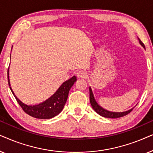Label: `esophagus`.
Masks as SVG:
<instances>
[{
  "label": "esophagus",
  "instance_id": "1",
  "mask_svg": "<svg viewBox=\"0 0 153 153\" xmlns=\"http://www.w3.org/2000/svg\"><path fill=\"white\" fill-rule=\"evenodd\" d=\"M76 76L78 78H85L87 76V73L85 72V71H79L78 72L76 73Z\"/></svg>",
  "mask_w": 153,
  "mask_h": 153
}]
</instances>
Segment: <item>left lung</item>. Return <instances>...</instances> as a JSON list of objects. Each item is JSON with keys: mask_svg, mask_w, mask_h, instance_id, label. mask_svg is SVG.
I'll return each mask as SVG.
<instances>
[{"mask_svg": "<svg viewBox=\"0 0 153 153\" xmlns=\"http://www.w3.org/2000/svg\"><path fill=\"white\" fill-rule=\"evenodd\" d=\"M139 42L144 48H145V45H144V44L141 41V39H139ZM89 91H90V102H91V104L92 107H93V109L95 110L98 114L100 115V116L105 117V118H120V117L126 116V115L129 114V113H130L131 111L133 110V108H131V109L127 111L121 112V113L111 112V111H106L104 109V108H102L100 105H98V104L96 102L91 88H89Z\"/></svg>", "mask_w": 153, "mask_h": 153, "instance_id": "obj_1", "label": "left lung"}]
</instances>
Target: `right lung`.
Returning <instances> with one entry per match:
<instances>
[{
	"label": "right lung",
	"mask_w": 153,
	"mask_h": 153,
	"mask_svg": "<svg viewBox=\"0 0 153 153\" xmlns=\"http://www.w3.org/2000/svg\"><path fill=\"white\" fill-rule=\"evenodd\" d=\"M8 72L9 70H7L8 84H9L10 88L11 90L12 93H13L16 102H18V104H19L25 113H26L29 116L39 119H49L53 118L54 116H57L62 111L67 102L69 91L72 85L76 81V76H73L72 78L65 81L57 90V91L46 101L41 104H37V105L29 106L22 103L14 95L11 87H10Z\"/></svg>",
	"instance_id": "1"
}]
</instances>
